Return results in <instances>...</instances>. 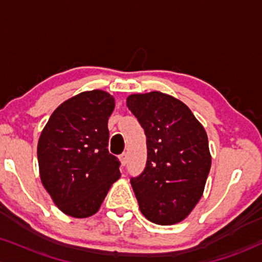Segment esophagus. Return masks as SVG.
Listing matches in <instances>:
<instances>
[{"label": "esophagus", "instance_id": "34e87169", "mask_svg": "<svg viewBox=\"0 0 262 262\" xmlns=\"http://www.w3.org/2000/svg\"><path fill=\"white\" fill-rule=\"evenodd\" d=\"M119 161H121L122 166H125V165H127V162H128L127 152H124V154H122L121 156H119Z\"/></svg>", "mask_w": 262, "mask_h": 262}]
</instances>
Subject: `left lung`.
I'll return each mask as SVG.
<instances>
[{
	"mask_svg": "<svg viewBox=\"0 0 262 262\" xmlns=\"http://www.w3.org/2000/svg\"><path fill=\"white\" fill-rule=\"evenodd\" d=\"M127 106L146 135V166L130 180L140 212L155 224L180 223L200 202L212 165L206 130L166 93H134Z\"/></svg>",
	"mask_w": 262,
	"mask_h": 262,
	"instance_id": "left-lung-1",
	"label": "left lung"
}]
</instances>
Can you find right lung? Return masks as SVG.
<instances>
[{"mask_svg": "<svg viewBox=\"0 0 262 262\" xmlns=\"http://www.w3.org/2000/svg\"><path fill=\"white\" fill-rule=\"evenodd\" d=\"M116 102L102 90L81 92L54 111L38 141L41 183L58 208L74 218L98 212L121 177L108 152V118Z\"/></svg>", "mask_w": 262, "mask_h": 262, "instance_id": "1", "label": "right lung"}]
</instances>
